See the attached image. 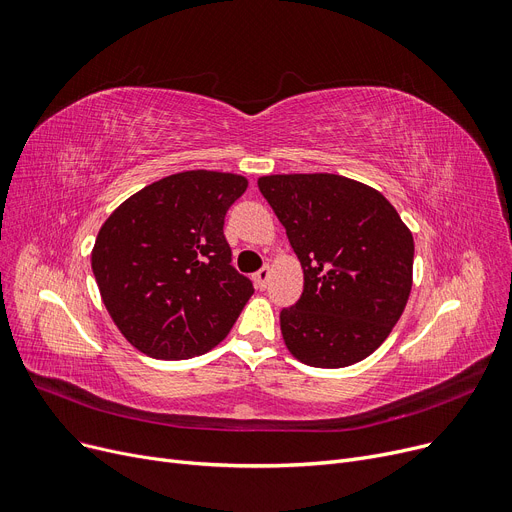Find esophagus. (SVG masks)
Returning a JSON list of instances; mask_svg holds the SVG:
<instances>
[{"label": "esophagus", "instance_id": "34e87169", "mask_svg": "<svg viewBox=\"0 0 512 512\" xmlns=\"http://www.w3.org/2000/svg\"><path fill=\"white\" fill-rule=\"evenodd\" d=\"M253 280H255V284H257V288H263L268 286V282H270V268H261L255 276H253Z\"/></svg>", "mask_w": 512, "mask_h": 512}]
</instances>
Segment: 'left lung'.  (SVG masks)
<instances>
[{
    "label": "left lung",
    "instance_id": "1",
    "mask_svg": "<svg viewBox=\"0 0 512 512\" xmlns=\"http://www.w3.org/2000/svg\"><path fill=\"white\" fill-rule=\"evenodd\" d=\"M303 268V293L280 311L282 339L314 368H345L379 349L412 291L414 238L387 198L335 173L263 175Z\"/></svg>",
    "mask_w": 512,
    "mask_h": 512
}]
</instances>
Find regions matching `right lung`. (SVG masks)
Segmentation results:
<instances>
[{
    "mask_svg": "<svg viewBox=\"0 0 512 512\" xmlns=\"http://www.w3.org/2000/svg\"><path fill=\"white\" fill-rule=\"evenodd\" d=\"M247 177L182 171L119 205L104 221L92 270L121 335L159 360H188L224 341L253 282L232 268L228 209Z\"/></svg>",
    "mask_w": 512,
    "mask_h": 512,
    "instance_id": "obj_1",
    "label": "right lung"
}]
</instances>
